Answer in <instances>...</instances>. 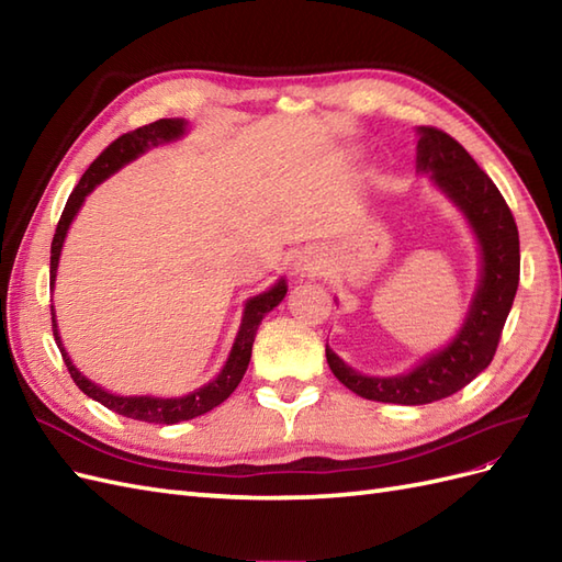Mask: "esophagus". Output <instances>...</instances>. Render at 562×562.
Returning a JSON list of instances; mask_svg holds the SVG:
<instances>
[{"mask_svg": "<svg viewBox=\"0 0 562 562\" xmlns=\"http://www.w3.org/2000/svg\"><path fill=\"white\" fill-rule=\"evenodd\" d=\"M321 267H323V260L316 250H304L295 260V271L300 277H314L316 271H321Z\"/></svg>", "mask_w": 562, "mask_h": 562, "instance_id": "esophagus-1", "label": "esophagus"}]
</instances>
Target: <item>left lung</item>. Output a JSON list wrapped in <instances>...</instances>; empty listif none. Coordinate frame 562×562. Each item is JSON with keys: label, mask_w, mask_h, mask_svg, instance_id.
Instances as JSON below:
<instances>
[{"label": "left lung", "mask_w": 562, "mask_h": 562, "mask_svg": "<svg viewBox=\"0 0 562 562\" xmlns=\"http://www.w3.org/2000/svg\"><path fill=\"white\" fill-rule=\"evenodd\" d=\"M417 133V171L431 173L438 190L464 213L481 246V281L469 314L448 347L396 378L361 375L326 345L333 375L347 389L368 401L398 405L448 398L481 375L497 351L520 279L518 227L497 184L446 131L419 126Z\"/></svg>", "instance_id": "left-lung-1"}]
</instances>
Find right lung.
I'll use <instances>...</instances> for the list:
<instances>
[{
  "label": "right lung",
  "mask_w": 562,
  "mask_h": 562,
  "mask_svg": "<svg viewBox=\"0 0 562 562\" xmlns=\"http://www.w3.org/2000/svg\"><path fill=\"white\" fill-rule=\"evenodd\" d=\"M184 128H187L184 119H159V122H155V124H147V126L135 128L131 133L119 135V138L112 145H108L103 151H100V157L87 168V173L81 176V180L72 190L70 199H67L65 211L58 220L54 244H50V288H54V283H56V269H58V260H60V250H63V244H65L67 229H70L72 220L79 213L83 199H87L93 192V187L103 182L105 178H110L112 173H116L119 168L126 166L128 161L145 155L149 147H157L161 143H171V140L182 138ZM285 291H288L285 279H279V283L271 285L269 291L250 297L246 302L241 326H239V333H236V339H234L232 351H229V359H227L225 368L220 370V375L215 380H211L209 384H203L201 389L192 391V394L178 396V398L110 394L108 389L91 382L89 378H83L81 372L72 366V359L67 356V351L60 342V333H58L54 307H50V323H54L56 345L63 353V361H65L67 370H70V378L75 380V384L89 398L103 403L105 407H110L112 413H119V415L131 417V419H140V422H149V424H178V422L194 419L203 413L213 411V407H217L220 403L227 401L232 391L239 386V382L244 380V372L248 368V361H250V351H252L255 335H258L260 321L265 318V314H269L285 297Z\"/></svg>",
  "instance_id": "obj_1"
}]
</instances>
